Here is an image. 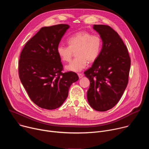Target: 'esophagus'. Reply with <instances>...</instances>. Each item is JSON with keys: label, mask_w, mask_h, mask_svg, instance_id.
<instances>
[{"label": "esophagus", "mask_w": 149, "mask_h": 149, "mask_svg": "<svg viewBox=\"0 0 149 149\" xmlns=\"http://www.w3.org/2000/svg\"><path fill=\"white\" fill-rule=\"evenodd\" d=\"M78 77H79V78H81L84 76V75H83L82 74H80V73H78Z\"/></svg>", "instance_id": "esophagus-1"}]
</instances>
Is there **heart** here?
Returning a JSON list of instances; mask_svg holds the SVG:
<instances>
[{
    "mask_svg": "<svg viewBox=\"0 0 149 149\" xmlns=\"http://www.w3.org/2000/svg\"><path fill=\"white\" fill-rule=\"evenodd\" d=\"M67 42L68 47L59 45L56 52L63 62H70L75 52L76 58L65 67L66 70L73 72L82 71L86 67L87 62L95 61L102 48V40L99 35L85 31L75 33Z\"/></svg>",
    "mask_w": 149,
    "mask_h": 149,
    "instance_id": "b5f03b06",
    "label": "heart"
}]
</instances>
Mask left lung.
<instances>
[{"instance_id":"left-lung-1","label":"left lung","mask_w":149,"mask_h":149,"mask_svg":"<svg viewBox=\"0 0 149 149\" xmlns=\"http://www.w3.org/2000/svg\"><path fill=\"white\" fill-rule=\"evenodd\" d=\"M102 40L101 53L84 72L90 79L87 100L96 111H107L117 104L129 82L131 60L123 40L110 26L94 25Z\"/></svg>"}]
</instances>
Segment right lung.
I'll use <instances>...</instances> for the list:
<instances>
[{"instance_id": "obj_1", "label": "right lung", "mask_w": 149, "mask_h": 149, "mask_svg": "<svg viewBox=\"0 0 149 149\" xmlns=\"http://www.w3.org/2000/svg\"><path fill=\"white\" fill-rule=\"evenodd\" d=\"M66 24L42 28L24 46L19 60V76L31 100L47 110L59 107L67 99L78 75L62 73L56 48L67 30Z\"/></svg>"}]
</instances>
